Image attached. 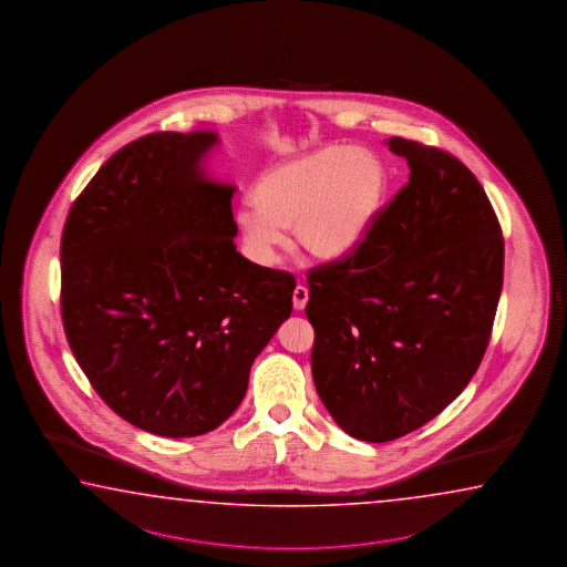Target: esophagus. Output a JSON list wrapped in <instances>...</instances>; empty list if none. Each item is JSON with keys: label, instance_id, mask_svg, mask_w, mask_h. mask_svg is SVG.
Listing matches in <instances>:
<instances>
[{"label": "esophagus", "instance_id": "1", "mask_svg": "<svg viewBox=\"0 0 567 567\" xmlns=\"http://www.w3.org/2000/svg\"><path fill=\"white\" fill-rule=\"evenodd\" d=\"M308 288H303V286H298V288L293 289V308L300 311L306 308V303H308Z\"/></svg>", "mask_w": 567, "mask_h": 567}]
</instances>
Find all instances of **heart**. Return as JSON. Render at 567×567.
I'll list each match as a JSON object with an SVG mask.
<instances>
[{
	"instance_id": "obj_1",
	"label": "heart",
	"mask_w": 567,
	"mask_h": 567,
	"mask_svg": "<svg viewBox=\"0 0 567 567\" xmlns=\"http://www.w3.org/2000/svg\"><path fill=\"white\" fill-rule=\"evenodd\" d=\"M389 173L362 148L326 146L269 168L249 193L251 207L235 213L245 249L259 266H274L293 227L311 257L336 261L352 254L377 221Z\"/></svg>"
}]
</instances>
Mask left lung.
<instances>
[{
  "label": "left lung",
  "instance_id": "8db88e82",
  "mask_svg": "<svg viewBox=\"0 0 567 567\" xmlns=\"http://www.w3.org/2000/svg\"><path fill=\"white\" fill-rule=\"evenodd\" d=\"M409 183L352 254L308 271L311 374L344 433L389 443L433 421L487 350L505 245L477 177L449 153L389 138Z\"/></svg>",
  "mask_w": 567,
  "mask_h": 567
}]
</instances>
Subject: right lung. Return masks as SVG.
<instances>
[{
	"label": "right lung",
	"instance_id": "add662e5",
	"mask_svg": "<svg viewBox=\"0 0 567 567\" xmlns=\"http://www.w3.org/2000/svg\"><path fill=\"white\" fill-rule=\"evenodd\" d=\"M212 131L146 134L102 165L68 213V344L112 411L168 439L217 429L291 313L296 279L245 259L234 185L200 167Z\"/></svg>",
	"mask_w": 567,
	"mask_h": 567
}]
</instances>
